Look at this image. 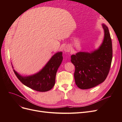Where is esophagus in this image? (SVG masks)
<instances>
[{
    "label": "esophagus",
    "mask_w": 122,
    "mask_h": 122,
    "mask_svg": "<svg viewBox=\"0 0 122 122\" xmlns=\"http://www.w3.org/2000/svg\"><path fill=\"white\" fill-rule=\"evenodd\" d=\"M65 51H66V52H69L70 51H71V48H70V46H66L65 48L64 49Z\"/></svg>",
    "instance_id": "obj_1"
}]
</instances>
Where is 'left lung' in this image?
<instances>
[{
	"mask_svg": "<svg viewBox=\"0 0 122 122\" xmlns=\"http://www.w3.org/2000/svg\"><path fill=\"white\" fill-rule=\"evenodd\" d=\"M104 38L99 48L92 53L78 52L71 56L75 66V81L81 89L86 90L104 82L107 76L112 58V39L108 27L102 24Z\"/></svg>",
	"mask_w": 122,
	"mask_h": 122,
	"instance_id": "1",
	"label": "left lung"
}]
</instances>
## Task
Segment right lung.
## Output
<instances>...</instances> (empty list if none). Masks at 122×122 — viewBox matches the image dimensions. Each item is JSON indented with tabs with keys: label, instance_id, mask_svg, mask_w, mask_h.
Returning a JSON list of instances; mask_svg holds the SVG:
<instances>
[{
	"label": "right lung",
	"instance_id": "add662e5",
	"mask_svg": "<svg viewBox=\"0 0 122 122\" xmlns=\"http://www.w3.org/2000/svg\"><path fill=\"white\" fill-rule=\"evenodd\" d=\"M62 59V52L56 53L41 71L30 76L24 77L13 70L18 79L25 86L36 91L47 92L54 86L56 72Z\"/></svg>",
	"mask_w": 122,
	"mask_h": 122
}]
</instances>
